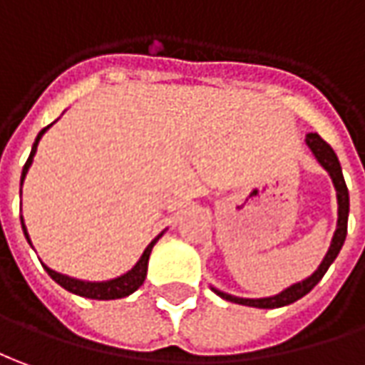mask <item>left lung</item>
Listing matches in <instances>:
<instances>
[{
  "label": "left lung",
  "instance_id": "left-lung-1",
  "mask_svg": "<svg viewBox=\"0 0 365 365\" xmlns=\"http://www.w3.org/2000/svg\"><path fill=\"white\" fill-rule=\"evenodd\" d=\"M306 145L310 147L316 160L328 170L331 182H334V188H336V197H338V228H336V232H334L330 248H328L324 260H322V264L318 266V270H316L312 276H308L302 282L292 284L290 288H286V290H282L280 294H276V296H268V298H238V296L220 292V290L212 288L220 298H225L228 302L242 304V306H252V308H282V306H288V304L300 300L302 296H306V294L310 292L314 286L320 282L322 276H324L326 270L330 268V264L336 260V256L340 255L344 240H346V235H348V212H350V195H348V187H346V180H344V175H341L340 160L336 157L334 149H331L326 140L322 139L318 133H308V135H306Z\"/></svg>",
  "mask_w": 365,
  "mask_h": 365
}]
</instances>
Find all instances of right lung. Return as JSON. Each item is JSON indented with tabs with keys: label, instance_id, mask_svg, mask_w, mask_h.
<instances>
[{
	"label": "right lung",
	"instance_id": "add662e5",
	"mask_svg": "<svg viewBox=\"0 0 365 365\" xmlns=\"http://www.w3.org/2000/svg\"><path fill=\"white\" fill-rule=\"evenodd\" d=\"M53 125V123H51ZM51 125H47L45 129L39 130V135H37V139H35L34 147H31V155L27 158V163H25L24 173H21V185H24L25 175H27V170L31 167V163H34L35 157V150H37V145H39V140L45 135V130L49 129ZM21 228H24V235L27 238V242L31 245V240H29V235H27V228L24 225V216H21ZM163 236V232L150 242L147 248H145V252L139 258V262L135 264L133 268H130L129 272H125L119 278H113V280H105V282H87V280H77V278H71V276H65V274H59L51 270V268H47L43 264V268L47 270V274L51 276L55 282L63 286L65 290H69V292L77 294V296H83V298H91V300H117V298H125V296H129L133 294L139 286H143L145 282V278H147V268H149V256L150 250H153V246L157 245V240Z\"/></svg>",
	"mask_w": 365,
	"mask_h": 365
}]
</instances>
